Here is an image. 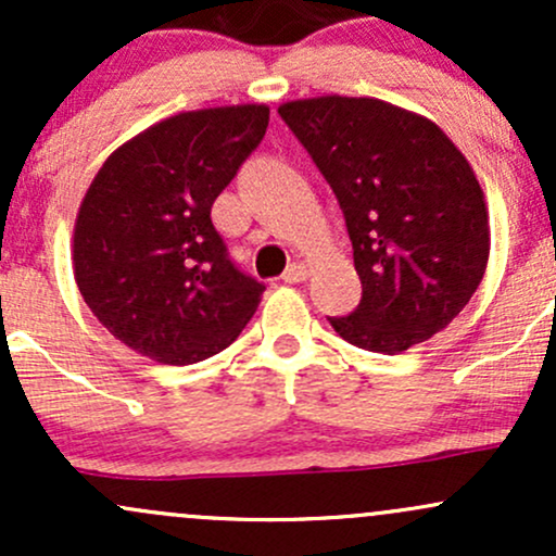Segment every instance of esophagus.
<instances>
[{
    "mask_svg": "<svg viewBox=\"0 0 556 556\" xmlns=\"http://www.w3.org/2000/svg\"><path fill=\"white\" fill-rule=\"evenodd\" d=\"M308 274H311V266L305 264V261H295V264L287 266L282 279H285V282L295 285V282H303V279H308Z\"/></svg>",
    "mask_w": 556,
    "mask_h": 556,
    "instance_id": "obj_1",
    "label": "esophagus"
}]
</instances>
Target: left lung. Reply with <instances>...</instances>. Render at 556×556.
Instances as JSON below:
<instances>
[{
  "label": "left lung",
  "instance_id": "1",
  "mask_svg": "<svg viewBox=\"0 0 556 556\" xmlns=\"http://www.w3.org/2000/svg\"><path fill=\"white\" fill-rule=\"evenodd\" d=\"M279 114L327 177L353 242L361 305L329 318L355 348L397 355L442 331L489 261L476 172L431 119L381 99L316 96Z\"/></svg>",
  "mask_w": 556,
  "mask_h": 556
}]
</instances>
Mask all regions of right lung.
<instances>
[{
  "instance_id": "1",
  "label": "right lung",
  "mask_w": 556,
  "mask_h": 556,
  "mask_svg": "<svg viewBox=\"0 0 556 556\" xmlns=\"http://www.w3.org/2000/svg\"><path fill=\"white\" fill-rule=\"evenodd\" d=\"M266 127V104L180 112L119 146L83 195L75 282L91 314L146 358H212L256 314L266 287L229 261L212 206Z\"/></svg>"
}]
</instances>
